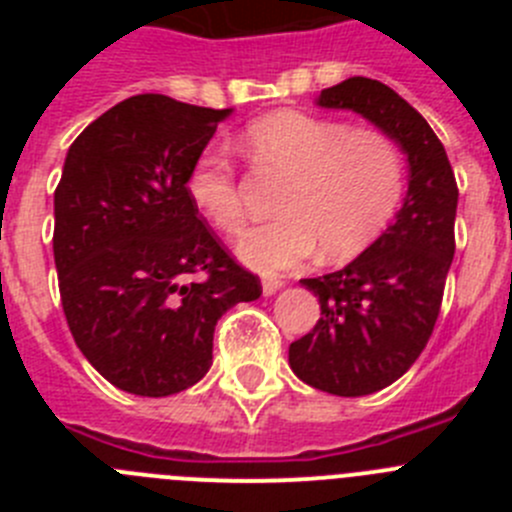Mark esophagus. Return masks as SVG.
<instances>
[{"label": "esophagus", "mask_w": 512, "mask_h": 512, "mask_svg": "<svg viewBox=\"0 0 512 512\" xmlns=\"http://www.w3.org/2000/svg\"><path fill=\"white\" fill-rule=\"evenodd\" d=\"M284 287V282L279 277H264L261 279V289H264V295L271 297V295H277L279 289Z\"/></svg>", "instance_id": "1"}]
</instances>
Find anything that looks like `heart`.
Returning <instances> with one entry per match:
<instances>
[{
	"mask_svg": "<svg viewBox=\"0 0 512 512\" xmlns=\"http://www.w3.org/2000/svg\"><path fill=\"white\" fill-rule=\"evenodd\" d=\"M243 148L256 169L287 179L277 202L282 217L248 230L238 243L251 269H289L318 248L328 261L354 259L387 228L405 192V156L382 130L282 110L251 122ZM184 189L207 223L241 233L246 212L225 153L194 158Z\"/></svg>",
	"mask_w": 512,
	"mask_h": 512,
	"instance_id": "b5f03b06",
	"label": "heart"
}]
</instances>
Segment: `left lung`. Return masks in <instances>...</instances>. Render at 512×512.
I'll use <instances>...</instances> for the list:
<instances>
[{"instance_id": "8db88e82", "label": "left lung", "mask_w": 512, "mask_h": 512, "mask_svg": "<svg viewBox=\"0 0 512 512\" xmlns=\"http://www.w3.org/2000/svg\"><path fill=\"white\" fill-rule=\"evenodd\" d=\"M318 104L366 117L408 156L395 223L341 271L302 279L320 320L289 346V366L315 390L361 397L400 379L431 338L454 259L459 189L438 135L387 84L351 76L323 89Z\"/></svg>"}]
</instances>
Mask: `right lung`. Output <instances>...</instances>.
I'll use <instances>...</instances> for the list:
<instances>
[{
    "label": "right lung",
    "instance_id": "right-lung-1",
    "mask_svg": "<svg viewBox=\"0 0 512 512\" xmlns=\"http://www.w3.org/2000/svg\"><path fill=\"white\" fill-rule=\"evenodd\" d=\"M230 112L138 94L66 153L53 194L63 315L89 364L130 395L200 382L217 320L261 297L259 277L235 264L184 189Z\"/></svg>",
    "mask_w": 512,
    "mask_h": 512
}]
</instances>
